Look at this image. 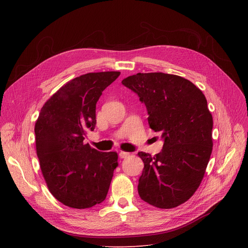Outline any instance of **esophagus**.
Wrapping results in <instances>:
<instances>
[{"label": "esophagus", "instance_id": "1", "mask_svg": "<svg viewBox=\"0 0 248 248\" xmlns=\"http://www.w3.org/2000/svg\"><path fill=\"white\" fill-rule=\"evenodd\" d=\"M120 158H122V159H125V158H127V157H129V153H127V152H124V151H122V152H120Z\"/></svg>", "mask_w": 248, "mask_h": 248}]
</instances>
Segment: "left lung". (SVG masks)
<instances>
[{
	"instance_id": "8db88e82",
	"label": "left lung",
	"mask_w": 248,
	"mask_h": 248,
	"mask_svg": "<svg viewBox=\"0 0 248 248\" xmlns=\"http://www.w3.org/2000/svg\"><path fill=\"white\" fill-rule=\"evenodd\" d=\"M122 83L145 104L149 126L164 139L159 154H137L144 163L139 196L157 208L179 206L199 187L213 149L207 100L191 81L174 75L138 73Z\"/></svg>"
}]
</instances>
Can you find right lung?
Listing matches in <instances>:
<instances>
[{"mask_svg":"<svg viewBox=\"0 0 248 248\" xmlns=\"http://www.w3.org/2000/svg\"><path fill=\"white\" fill-rule=\"evenodd\" d=\"M120 72L89 73L62 86L44 104L35 123L36 153L47 186L65 206L91 208L107 196L116 152H100L84 143L96 124V103Z\"/></svg>","mask_w":248,"mask_h":248,"instance_id":"right-lung-1","label":"right lung"}]
</instances>
